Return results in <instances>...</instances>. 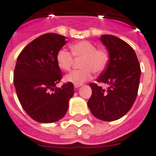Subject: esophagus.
Wrapping results in <instances>:
<instances>
[{"label": "esophagus", "instance_id": "obj_1", "mask_svg": "<svg viewBox=\"0 0 156 156\" xmlns=\"http://www.w3.org/2000/svg\"><path fill=\"white\" fill-rule=\"evenodd\" d=\"M82 85H83V83H80V84H74V87H75L76 88H77V87H81Z\"/></svg>", "mask_w": 156, "mask_h": 156}]
</instances>
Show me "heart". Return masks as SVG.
Instances as JSON below:
<instances>
[{
	"mask_svg": "<svg viewBox=\"0 0 156 156\" xmlns=\"http://www.w3.org/2000/svg\"><path fill=\"white\" fill-rule=\"evenodd\" d=\"M72 53L65 49H60L56 54V63L61 70L69 71L73 64V56L82 58L80 63V69L72 71L64 77V80L80 84L91 79L92 72L96 74L103 73L109 62V54L104 49H97L92 42L81 41L71 46Z\"/></svg>",
	"mask_w": 156,
	"mask_h": 156,
	"instance_id": "obj_1",
	"label": "heart"
}]
</instances>
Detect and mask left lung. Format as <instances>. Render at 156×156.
Listing matches in <instances>:
<instances>
[{
    "label": "left lung",
    "mask_w": 156,
    "mask_h": 156,
    "mask_svg": "<svg viewBox=\"0 0 156 156\" xmlns=\"http://www.w3.org/2000/svg\"><path fill=\"white\" fill-rule=\"evenodd\" d=\"M100 41L108 51L109 62L96 81L109 87L104 90L97 83H90L92 94L87 106L97 119L113 121L132 108L138 93L141 69L136 52L125 41L112 35H102Z\"/></svg>",
    "instance_id": "8db88e82"
}]
</instances>
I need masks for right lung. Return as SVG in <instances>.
Here are the masks:
<instances>
[{"label": "right lung", "instance_id": "obj_1", "mask_svg": "<svg viewBox=\"0 0 156 156\" xmlns=\"http://www.w3.org/2000/svg\"><path fill=\"white\" fill-rule=\"evenodd\" d=\"M65 38L56 33L41 35L24 48L16 60L13 82L18 100L27 114L39 123L62 119L75 92L70 82L56 87L62 79L56 54L67 43Z\"/></svg>", "mask_w": 156, "mask_h": 156}]
</instances>
